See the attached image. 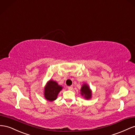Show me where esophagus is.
<instances>
[{"instance_id": "esophagus-1", "label": "esophagus", "mask_w": 135, "mask_h": 135, "mask_svg": "<svg viewBox=\"0 0 135 135\" xmlns=\"http://www.w3.org/2000/svg\"><path fill=\"white\" fill-rule=\"evenodd\" d=\"M73 89V86H68V89L70 90H72Z\"/></svg>"}]
</instances>
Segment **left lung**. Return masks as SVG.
Listing matches in <instances>:
<instances>
[{"label": "left lung", "mask_w": 135, "mask_h": 135, "mask_svg": "<svg viewBox=\"0 0 135 135\" xmlns=\"http://www.w3.org/2000/svg\"><path fill=\"white\" fill-rule=\"evenodd\" d=\"M81 94L82 95H84V97L86 99H89L91 98V93L89 87L86 84H84L83 85L81 89Z\"/></svg>", "instance_id": "8db88e82"}]
</instances>
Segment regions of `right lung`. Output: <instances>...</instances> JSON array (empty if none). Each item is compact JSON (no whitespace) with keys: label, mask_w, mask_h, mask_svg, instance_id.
I'll use <instances>...</instances> for the list:
<instances>
[{"label":"right lung","mask_w":135,"mask_h":135,"mask_svg":"<svg viewBox=\"0 0 135 135\" xmlns=\"http://www.w3.org/2000/svg\"><path fill=\"white\" fill-rule=\"evenodd\" d=\"M61 89L62 87L59 86L56 82L52 80L50 81L45 88V97L50 101L55 100Z\"/></svg>","instance_id":"add662e5"}]
</instances>
